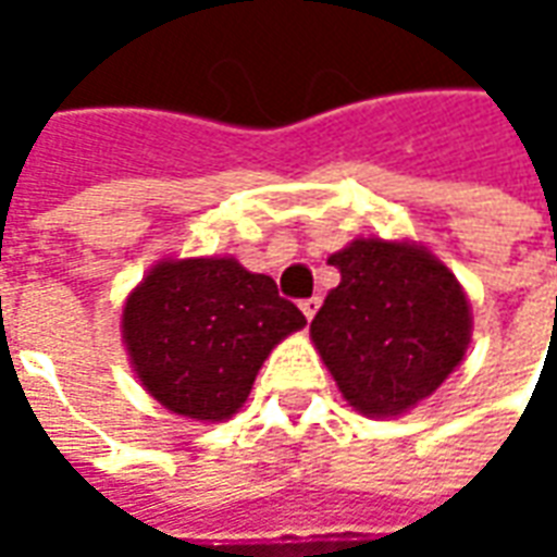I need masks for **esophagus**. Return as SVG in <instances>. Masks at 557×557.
I'll use <instances>...</instances> for the list:
<instances>
[{
    "instance_id": "1",
    "label": "esophagus",
    "mask_w": 557,
    "mask_h": 557,
    "mask_svg": "<svg viewBox=\"0 0 557 557\" xmlns=\"http://www.w3.org/2000/svg\"><path fill=\"white\" fill-rule=\"evenodd\" d=\"M319 304H322V298H319V295H313V298H304V301H301L304 315H307V319H313L315 310H319Z\"/></svg>"
}]
</instances>
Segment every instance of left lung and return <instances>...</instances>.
<instances>
[{"label": "left lung", "instance_id": "1", "mask_svg": "<svg viewBox=\"0 0 557 557\" xmlns=\"http://www.w3.org/2000/svg\"><path fill=\"white\" fill-rule=\"evenodd\" d=\"M327 262L339 286L310 325L315 349L355 409L403 414L462 361L471 337L466 292L414 244L358 238Z\"/></svg>", "mask_w": 557, "mask_h": 557}]
</instances>
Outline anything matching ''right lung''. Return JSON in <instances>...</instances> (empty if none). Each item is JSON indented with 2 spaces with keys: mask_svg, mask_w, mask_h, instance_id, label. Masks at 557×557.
Returning <instances> with one entry per match:
<instances>
[{
  "mask_svg": "<svg viewBox=\"0 0 557 557\" xmlns=\"http://www.w3.org/2000/svg\"><path fill=\"white\" fill-rule=\"evenodd\" d=\"M307 325L277 283L235 259L160 262L131 292L122 319L139 382L194 420L242 409L268 351Z\"/></svg>",
  "mask_w": 557,
  "mask_h": 557,
  "instance_id": "1",
  "label": "right lung"
}]
</instances>
